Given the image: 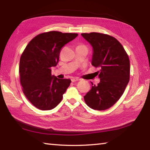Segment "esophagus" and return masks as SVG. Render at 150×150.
<instances>
[{
    "mask_svg": "<svg viewBox=\"0 0 150 150\" xmlns=\"http://www.w3.org/2000/svg\"><path fill=\"white\" fill-rule=\"evenodd\" d=\"M80 81V79H79V78H72L71 79V81L73 83L75 82V81Z\"/></svg>",
    "mask_w": 150,
    "mask_h": 150,
    "instance_id": "34e87169",
    "label": "esophagus"
}]
</instances>
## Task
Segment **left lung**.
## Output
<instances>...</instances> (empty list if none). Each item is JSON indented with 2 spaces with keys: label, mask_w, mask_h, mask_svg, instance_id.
Here are the masks:
<instances>
[{
  "label": "left lung",
  "mask_w": 150,
  "mask_h": 150,
  "mask_svg": "<svg viewBox=\"0 0 150 150\" xmlns=\"http://www.w3.org/2000/svg\"><path fill=\"white\" fill-rule=\"evenodd\" d=\"M92 47V65L99 67L97 85L84 96L93 110H105L118 101L129 82L130 61L124 48L115 38L99 33H82Z\"/></svg>",
  "instance_id": "left-lung-1"
}]
</instances>
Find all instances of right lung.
I'll use <instances>...</instances> for the list:
<instances>
[{
  "instance_id": "1",
  "label": "right lung",
  "mask_w": 150,
  "mask_h": 150,
  "mask_svg": "<svg viewBox=\"0 0 150 150\" xmlns=\"http://www.w3.org/2000/svg\"><path fill=\"white\" fill-rule=\"evenodd\" d=\"M77 36L59 31L44 33L33 38L21 54L19 71L23 94L39 110L56 107L70 85V79L52 75L51 67L58 63L61 48Z\"/></svg>"
}]
</instances>
